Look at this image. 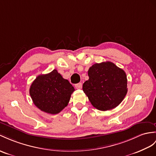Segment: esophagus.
<instances>
[{
  "mask_svg": "<svg viewBox=\"0 0 156 156\" xmlns=\"http://www.w3.org/2000/svg\"><path fill=\"white\" fill-rule=\"evenodd\" d=\"M75 88L77 89H80L82 88V83H79L77 84H75Z\"/></svg>",
  "mask_w": 156,
  "mask_h": 156,
  "instance_id": "34e87169",
  "label": "esophagus"
}]
</instances>
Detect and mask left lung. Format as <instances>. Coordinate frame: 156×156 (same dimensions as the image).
Returning a JSON list of instances; mask_svg holds the SVG:
<instances>
[{"label":"left lung","mask_w":156,"mask_h":156,"mask_svg":"<svg viewBox=\"0 0 156 156\" xmlns=\"http://www.w3.org/2000/svg\"><path fill=\"white\" fill-rule=\"evenodd\" d=\"M89 79L83 90L90 103L99 111L116 107L127 93L126 73L111 62L95 63L88 71Z\"/></svg>","instance_id":"8db88e82"}]
</instances>
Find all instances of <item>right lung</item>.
<instances>
[{
    "label": "right lung",
    "mask_w": 156,
    "mask_h": 156,
    "mask_svg": "<svg viewBox=\"0 0 156 156\" xmlns=\"http://www.w3.org/2000/svg\"><path fill=\"white\" fill-rule=\"evenodd\" d=\"M74 90L69 81L54 69L37 76L30 86V94L34 104L41 111L56 115L67 107Z\"/></svg>",
    "instance_id": "add662e5"
}]
</instances>
